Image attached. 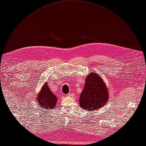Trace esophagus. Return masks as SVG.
I'll return each mask as SVG.
<instances>
[{
  "mask_svg": "<svg viewBox=\"0 0 146 146\" xmlns=\"http://www.w3.org/2000/svg\"><path fill=\"white\" fill-rule=\"evenodd\" d=\"M67 96H72V93H68V94H67Z\"/></svg>",
  "mask_w": 146,
  "mask_h": 146,
  "instance_id": "1",
  "label": "esophagus"
}]
</instances>
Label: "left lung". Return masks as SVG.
Instances as JSON below:
<instances>
[{
  "instance_id": "obj_1",
  "label": "left lung",
  "mask_w": 146,
  "mask_h": 146,
  "mask_svg": "<svg viewBox=\"0 0 146 146\" xmlns=\"http://www.w3.org/2000/svg\"><path fill=\"white\" fill-rule=\"evenodd\" d=\"M109 91L99 74L91 72L86 78L80 98V106L86 111L96 110L103 107L109 99Z\"/></svg>"
}]
</instances>
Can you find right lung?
Segmentation results:
<instances>
[{"instance_id": "obj_1", "label": "right lung", "mask_w": 146, "mask_h": 146, "mask_svg": "<svg viewBox=\"0 0 146 146\" xmlns=\"http://www.w3.org/2000/svg\"><path fill=\"white\" fill-rule=\"evenodd\" d=\"M36 100L40 107L50 110V109L55 108L57 98L50 90L48 84L45 82L42 87L40 92L37 95Z\"/></svg>"}]
</instances>
